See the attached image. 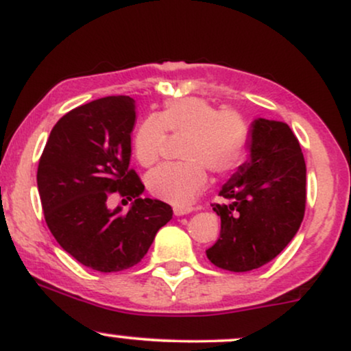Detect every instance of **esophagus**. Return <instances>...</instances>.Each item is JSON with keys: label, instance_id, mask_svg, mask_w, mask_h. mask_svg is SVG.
<instances>
[{"label": "esophagus", "instance_id": "esophagus-1", "mask_svg": "<svg viewBox=\"0 0 351 351\" xmlns=\"http://www.w3.org/2000/svg\"><path fill=\"white\" fill-rule=\"evenodd\" d=\"M173 213H175V216H183V215H188V213H191V209L175 206V208H173Z\"/></svg>", "mask_w": 351, "mask_h": 351}]
</instances>
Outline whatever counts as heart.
<instances>
[{
  "label": "heart",
  "mask_w": 351,
  "mask_h": 351,
  "mask_svg": "<svg viewBox=\"0 0 351 351\" xmlns=\"http://www.w3.org/2000/svg\"><path fill=\"white\" fill-rule=\"evenodd\" d=\"M167 132L186 134L180 163H167L147 178L152 195L173 206L188 208L208 184V168L229 175L243 167L251 145L245 119L232 108H217L201 97L168 100L158 117H148L135 134L134 152L143 167L162 158Z\"/></svg>",
  "instance_id": "1"
}]
</instances>
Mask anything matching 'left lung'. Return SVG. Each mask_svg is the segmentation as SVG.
I'll use <instances>...</instances> for the list:
<instances>
[{"mask_svg":"<svg viewBox=\"0 0 351 351\" xmlns=\"http://www.w3.org/2000/svg\"><path fill=\"white\" fill-rule=\"evenodd\" d=\"M305 160L287 123L254 120L251 158L221 188L213 204L221 232L206 251L216 267L247 272L271 263L299 231L305 213Z\"/></svg>","mask_w":351,"mask_h":351,"instance_id":"left-lung-1","label":"left lung"}]
</instances>
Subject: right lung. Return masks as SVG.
Segmentation results:
<instances>
[{"label":"right lung","instance_id":"add662e5","mask_svg":"<svg viewBox=\"0 0 351 351\" xmlns=\"http://www.w3.org/2000/svg\"><path fill=\"white\" fill-rule=\"evenodd\" d=\"M134 123L135 100L128 95L92 100L59 119L39 158L47 228L64 251L99 272L138 264L173 216L170 204L140 198L145 186L128 167ZM112 194L134 201L128 213L106 208Z\"/></svg>","mask_w":351,"mask_h":351}]
</instances>
